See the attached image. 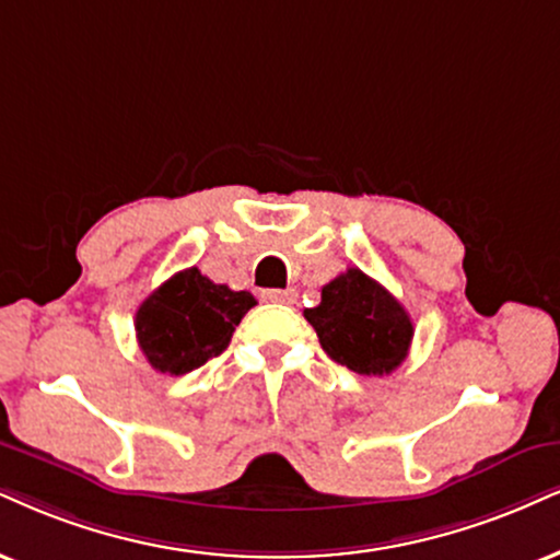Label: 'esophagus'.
<instances>
[{"label": "esophagus", "mask_w": 560, "mask_h": 560, "mask_svg": "<svg viewBox=\"0 0 560 560\" xmlns=\"http://www.w3.org/2000/svg\"><path fill=\"white\" fill-rule=\"evenodd\" d=\"M261 301L269 303H295V291H261Z\"/></svg>", "instance_id": "1"}]
</instances>
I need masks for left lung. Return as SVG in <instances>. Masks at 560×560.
<instances>
[{
	"instance_id": "obj_1",
	"label": "left lung",
	"mask_w": 560,
	"mask_h": 560,
	"mask_svg": "<svg viewBox=\"0 0 560 560\" xmlns=\"http://www.w3.org/2000/svg\"><path fill=\"white\" fill-rule=\"evenodd\" d=\"M332 361L363 376H386L407 358L410 314L358 267L322 288V303L303 312Z\"/></svg>"
}]
</instances>
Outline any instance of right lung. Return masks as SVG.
Masks as SVG:
<instances>
[{"label": "right lung", "mask_w": 560, "mask_h": 560, "mask_svg": "<svg viewBox=\"0 0 560 560\" xmlns=\"http://www.w3.org/2000/svg\"><path fill=\"white\" fill-rule=\"evenodd\" d=\"M252 306L257 301L248 291H231L189 267L165 280L137 308V342L155 371L189 374L223 353Z\"/></svg>", "instance_id": "right-lung-1"}]
</instances>
